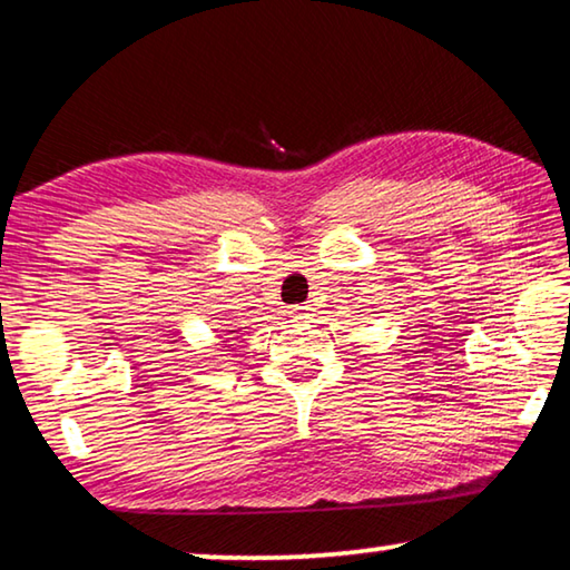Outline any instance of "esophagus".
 I'll use <instances>...</instances> for the list:
<instances>
[{
  "mask_svg": "<svg viewBox=\"0 0 570 570\" xmlns=\"http://www.w3.org/2000/svg\"><path fill=\"white\" fill-rule=\"evenodd\" d=\"M292 316L298 322H306V320H312V316H314V308L312 306H294Z\"/></svg>",
  "mask_w": 570,
  "mask_h": 570,
  "instance_id": "obj_1",
  "label": "esophagus"
}]
</instances>
